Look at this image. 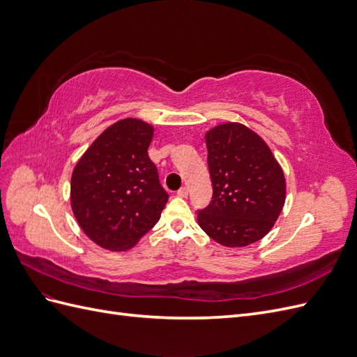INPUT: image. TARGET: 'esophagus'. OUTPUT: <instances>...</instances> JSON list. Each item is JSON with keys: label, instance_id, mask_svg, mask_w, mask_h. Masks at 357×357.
I'll list each match as a JSON object with an SVG mask.
<instances>
[{"label": "esophagus", "instance_id": "34e87169", "mask_svg": "<svg viewBox=\"0 0 357 357\" xmlns=\"http://www.w3.org/2000/svg\"><path fill=\"white\" fill-rule=\"evenodd\" d=\"M177 195H178V197H181V198H186V197L189 195V189H188L186 186L180 188V189L177 190Z\"/></svg>", "mask_w": 357, "mask_h": 357}]
</instances>
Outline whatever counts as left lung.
Here are the masks:
<instances>
[{
  "instance_id": "1",
  "label": "left lung",
  "mask_w": 357,
  "mask_h": 357,
  "mask_svg": "<svg viewBox=\"0 0 357 357\" xmlns=\"http://www.w3.org/2000/svg\"><path fill=\"white\" fill-rule=\"evenodd\" d=\"M213 197L198 223L225 247L253 244L271 231L286 199L282 167L264 139L241 123L205 135Z\"/></svg>"
}]
</instances>
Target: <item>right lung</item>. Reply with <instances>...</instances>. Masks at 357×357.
Returning <instances> with one entry per match:
<instances>
[{
    "label": "right lung",
    "mask_w": 357,
    "mask_h": 357,
    "mask_svg": "<svg viewBox=\"0 0 357 357\" xmlns=\"http://www.w3.org/2000/svg\"><path fill=\"white\" fill-rule=\"evenodd\" d=\"M153 128L119 121L95 139L71 177V207L89 238L109 250H128L153 228L168 201L149 158Z\"/></svg>",
    "instance_id": "right-lung-1"
}]
</instances>
